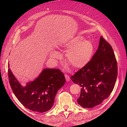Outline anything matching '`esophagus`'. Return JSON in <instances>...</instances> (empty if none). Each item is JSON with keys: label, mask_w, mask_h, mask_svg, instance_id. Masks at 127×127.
I'll return each mask as SVG.
<instances>
[{"label": "esophagus", "mask_w": 127, "mask_h": 127, "mask_svg": "<svg viewBox=\"0 0 127 127\" xmlns=\"http://www.w3.org/2000/svg\"><path fill=\"white\" fill-rule=\"evenodd\" d=\"M64 76H65V78H66V79L67 80V82L69 81V80H70L69 76L67 74H64Z\"/></svg>", "instance_id": "1"}]
</instances>
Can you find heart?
<instances>
[{
    "instance_id": "b5f03b06",
    "label": "heart",
    "mask_w": 127,
    "mask_h": 127,
    "mask_svg": "<svg viewBox=\"0 0 127 127\" xmlns=\"http://www.w3.org/2000/svg\"><path fill=\"white\" fill-rule=\"evenodd\" d=\"M83 37L77 36L64 44L62 47L68 50L66 55V62L75 69H80L87 65L93 57L94 47L91 42L83 40ZM60 55L53 52L51 57L57 59Z\"/></svg>"
}]
</instances>
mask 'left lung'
<instances>
[{
  "instance_id": "obj_1",
  "label": "left lung",
  "mask_w": 127,
  "mask_h": 127,
  "mask_svg": "<svg viewBox=\"0 0 127 127\" xmlns=\"http://www.w3.org/2000/svg\"><path fill=\"white\" fill-rule=\"evenodd\" d=\"M118 75L117 61L111 45L102 36L91 61L71 76L81 87L78 104L92 108L101 104L112 92Z\"/></svg>"
}]
</instances>
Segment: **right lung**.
<instances>
[{
	"label": "right lung",
	"instance_id": "1",
	"mask_svg": "<svg viewBox=\"0 0 127 127\" xmlns=\"http://www.w3.org/2000/svg\"><path fill=\"white\" fill-rule=\"evenodd\" d=\"M8 73L11 90L19 101L26 108L37 112L51 109L58 91L66 82L63 72L58 69H44L37 78L25 87L18 82L10 69Z\"/></svg>",
	"mask_w": 127,
	"mask_h": 127
}]
</instances>
